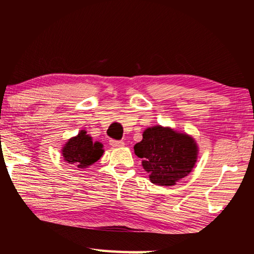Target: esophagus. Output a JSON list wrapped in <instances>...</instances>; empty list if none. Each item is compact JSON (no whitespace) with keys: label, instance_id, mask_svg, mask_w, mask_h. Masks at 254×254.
I'll use <instances>...</instances> for the list:
<instances>
[{"label":"esophagus","instance_id":"1","mask_svg":"<svg viewBox=\"0 0 254 254\" xmlns=\"http://www.w3.org/2000/svg\"><path fill=\"white\" fill-rule=\"evenodd\" d=\"M110 145L113 148H121L124 145L123 141H117V140H111L110 141Z\"/></svg>","mask_w":254,"mask_h":254}]
</instances>
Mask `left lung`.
<instances>
[{"label": "left lung", "instance_id": "obj_1", "mask_svg": "<svg viewBox=\"0 0 254 254\" xmlns=\"http://www.w3.org/2000/svg\"><path fill=\"white\" fill-rule=\"evenodd\" d=\"M134 153L142 159L143 169L154 185L173 186L191 173L198 156V145L191 135L169 127L145 128Z\"/></svg>", "mask_w": 254, "mask_h": 254}]
</instances>
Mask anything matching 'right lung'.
Here are the masks:
<instances>
[{"label": "right lung", "mask_w": 254, "mask_h": 254, "mask_svg": "<svg viewBox=\"0 0 254 254\" xmlns=\"http://www.w3.org/2000/svg\"><path fill=\"white\" fill-rule=\"evenodd\" d=\"M103 153V144L98 141L94 142L86 130H80L76 136L70 137L62 149L64 160L79 169L88 168L94 165L100 160Z\"/></svg>", "instance_id": "right-lung-1"}]
</instances>
